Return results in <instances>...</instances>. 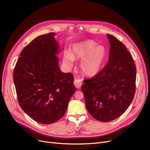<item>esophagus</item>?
Returning <instances> with one entry per match:
<instances>
[{
  "label": "esophagus",
  "mask_w": 150,
  "mask_h": 150,
  "mask_svg": "<svg viewBox=\"0 0 150 150\" xmlns=\"http://www.w3.org/2000/svg\"><path fill=\"white\" fill-rule=\"evenodd\" d=\"M74 85L76 88H78V89L80 88L82 85V82H81V80L76 79V78H75V80H74Z\"/></svg>",
  "instance_id": "obj_1"
}]
</instances>
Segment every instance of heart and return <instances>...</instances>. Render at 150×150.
Returning <instances> with one entry per match:
<instances>
[{
    "instance_id": "heart-1",
    "label": "heart",
    "mask_w": 150,
    "mask_h": 150,
    "mask_svg": "<svg viewBox=\"0 0 150 150\" xmlns=\"http://www.w3.org/2000/svg\"><path fill=\"white\" fill-rule=\"evenodd\" d=\"M97 45L92 40H87L75 44L71 53L66 52L64 61L69 66H72L74 60L81 59V70L86 75H96L103 65L106 57V50L103 45Z\"/></svg>"
}]
</instances>
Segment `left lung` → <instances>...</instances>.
<instances>
[{
	"label": "left lung",
	"mask_w": 150,
	"mask_h": 150,
	"mask_svg": "<svg viewBox=\"0 0 150 150\" xmlns=\"http://www.w3.org/2000/svg\"><path fill=\"white\" fill-rule=\"evenodd\" d=\"M107 36L108 63L95 76L84 80L81 86L86 109L103 122L115 120L126 111L134 97L136 80V68L127 47L114 36Z\"/></svg>",
	"instance_id": "1"
}]
</instances>
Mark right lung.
<instances>
[{
    "label": "right lung",
    "mask_w": 150,
    "mask_h": 150,
    "mask_svg": "<svg viewBox=\"0 0 150 150\" xmlns=\"http://www.w3.org/2000/svg\"><path fill=\"white\" fill-rule=\"evenodd\" d=\"M55 33L38 36L20 53L13 71L19 104L28 115L42 124L61 119L76 91L71 73L61 72Z\"/></svg>",
    "instance_id": "right-lung-1"
}]
</instances>
